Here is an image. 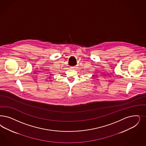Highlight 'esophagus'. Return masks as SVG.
Returning a JSON list of instances; mask_svg holds the SVG:
<instances>
[{
  "label": "esophagus",
  "instance_id": "esophagus-1",
  "mask_svg": "<svg viewBox=\"0 0 146 146\" xmlns=\"http://www.w3.org/2000/svg\"><path fill=\"white\" fill-rule=\"evenodd\" d=\"M77 68V66H72V67H71V68H72V69H76Z\"/></svg>",
  "mask_w": 146,
  "mask_h": 146
}]
</instances>
